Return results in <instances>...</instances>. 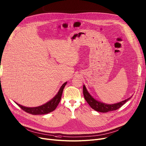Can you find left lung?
Listing matches in <instances>:
<instances>
[{
    "label": "left lung",
    "instance_id": "left-lung-1",
    "mask_svg": "<svg viewBox=\"0 0 146 146\" xmlns=\"http://www.w3.org/2000/svg\"><path fill=\"white\" fill-rule=\"evenodd\" d=\"M83 94L85 100L88 102V104L90 105V106L94 110L101 113H107L109 112V111H115L120 108L127 101L130 100L131 97L121 102H117V103L112 104H106L94 98L89 93V92L86 88V87H85L84 85H83Z\"/></svg>",
    "mask_w": 146,
    "mask_h": 146
}]
</instances>
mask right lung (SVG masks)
Listing matches in <instances>:
<instances>
[{
  "label": "right lung",
  "mask_w": 146,
  "mask_h": 146,
  "mask_svg": "<svg viewBox=\"0 0 146 146\" xmlns=\"http://www.w3.org/2000/svg\"><path fill=\"white\" fill-rule=\"evenodd\" d=\"M66 84H67V82L64 83L62 86L61 87V88H60L58 93L56 94V95L53 98H52L50 101L47 102L46 103L43 104L42 106L35 107H25L22 105H20L17 103V102H16V104L20 108H21L23 110H24L25 112L33 114V115H42V114H48L50 112H52V111H54L57 107L60 101H61L63 90Z\"/></svg>",
  "instance_id": "add662e5"
}]
</instances>
